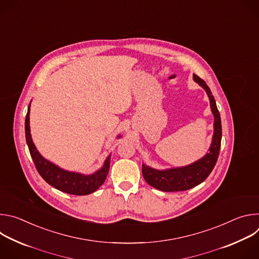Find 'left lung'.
<instances>
[{
	"mask_svg": "<svg viewBox=\"0 0 259 259\" xmlns=\"http://www.w3.org/2000/svg\"><path fill=\"white\" fill-rule=\"evenodd\" d=\"M194 80L206 90L210 99V106L214 115L213 140L209 149V153L204 158L192 165L159 171L142 164V175L145 181L153 188L163 192H181L197 187L198 184L202 183L209 176L218 159L221 144L220 115L212 92L205 81H203L197 75H194Z\"/></svg>",
	"mask_w": 259,
	"mask_h": 259,
	"instance_id": "8db88e82",
	"label": "left lung"
}]
</instances>
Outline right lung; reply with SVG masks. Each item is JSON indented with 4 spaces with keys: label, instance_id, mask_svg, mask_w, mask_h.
I'll return each mask as SVG.
<instances>
[{
    "label": "right lung",
    "instance_id": "1",
    "mask_svg": "<svg viewBox=\"0 0 259 259\" xmlns=\"http://www.w3.org/2000/svg\"><path fill=\"white\" fill-rule=\"evenodd\" d=\"M29 105L25 117V139L31 159L42 178L53 188L66 194L85 196L95 192L104 182L108 174L110 156L105 160L103 167L92 175H82L75 172H68L48 162L36 151L31 140L29 132Z\"/></svg>",
    "mask_w": 259,
    "mask_h": 259
}]
</instances>
